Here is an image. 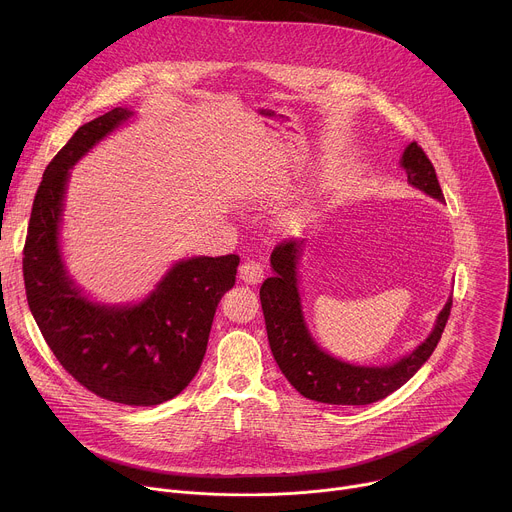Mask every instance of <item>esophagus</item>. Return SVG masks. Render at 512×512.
Returning a JSON list of instances; mask_svg holds the SVG:
<instances>
[{"label": "esophagus", "instance_id": "obj_1", "mask_svg": "<svg viewBox=\"0 0 512 512\" xmlns=\"http://www.w3.org/2000/svg\"><path fill=\"white\" fill-rule=\"evenodd\" d=\"M263 267L257 263V261H245L241 267H239V279L245 281V283H251V285H257L263 281Z\"/></svg>", "mask_w": 512, "mask_h": 512}]
</instances>
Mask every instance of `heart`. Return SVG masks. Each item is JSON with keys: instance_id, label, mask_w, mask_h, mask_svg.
Wrapping results in <instances>:
<instances>
[{"instance_id": "heart-1", "label": "heart", "mask_w": 512, "mask_h": 512, "mask_svg": "<svg viewBox=\"0 0 512 512\" xmlns=\"http://www.w3.org/2000/svg\"><path fill=\"white\" fill-rule=\"evenodd\" d=\"M306 210H289L285 214V225L289 227H300L304 221H306Z\"/></svg>"}]
</instances>
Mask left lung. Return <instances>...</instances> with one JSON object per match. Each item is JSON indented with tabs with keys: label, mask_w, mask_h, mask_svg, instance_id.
Returning <instances> with one entry per match:
<instances>
[{
	"label": "left lung",
	"mask_w": 512,
	"mask_h": 512,
	"mask_svg": "<svg viewBox=\"0 0 512 512\" xmlns=\"http://www.w3.org/2000/svg\"><path fill=\"white\" fill-rule=\"evenodd\" d=\"M401 168L407 172L411 186L446 202L433 164L415 141L405 148ZM302 247L304 241L298 239L279 243L271 253L275 273L267 277L259 289L269 346L281 373L300 395L318 403L369 405L385 399L403 387L435 350L450 318L452 298L437 316L431 334L411 354L389 367H356L324 352L308 332L298 291Z\"/></svg>",
	"instance_id": "8db88e82"
}]
</instances>
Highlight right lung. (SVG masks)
<instances>
[{
  "mask_svg": "<svg viewBox=\"0 0 512 512\" xmlns=\"http://www.w3.org/2000/svg\"><path fill=\"white\" fill-rule=\"evenodd\" d=\"M131 115L117 107L81 125L46 166L22 263L30 312L62 369L101 399L150 407L176 397L198 373L216 306L235 285L239 255L178 261L133 306H103L81 294L58 243L68 170Z\"/></svg>",
  "mask_w": 512,
  "mask_h": 512,
  "instance_id": "obj_1",
  "label": "right lung"
}]
</instances>
